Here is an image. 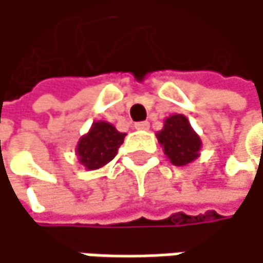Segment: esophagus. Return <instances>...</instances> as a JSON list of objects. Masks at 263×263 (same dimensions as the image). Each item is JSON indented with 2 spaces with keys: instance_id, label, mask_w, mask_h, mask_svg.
I'll return each instance as SVG.
<instances>
[{
  "instance_id": "obj_1",
  "label": "esophagus",
  "mask_w": 263,
  "mask_h": 263,
  "mask_svg": "<svg viewBox=\"0 0 263 263\" xmlns=\"http://www.w3.org/2000/svg\"><path fill=\"white\" fill-rule=\"evenodd\" d=\"M136 129H139V130H148L149 129V121H139V123H136Z\"/></svg>"
}]
</instances>
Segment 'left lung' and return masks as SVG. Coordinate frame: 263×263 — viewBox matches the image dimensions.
<instances>
[{
    "instance_id": "left-lung-1",
    "label": "left lung",
    "mask_w": 263,
    "mask_h": 263,
    "mask_svg": "<svg viewBox=\"0 0 263 263\" xmlns=\"http://www.w3.org/2000/svg\"><path fill=\"white\" fill-rule=\"evenodd\" d=\"M165 154L176 166H185L199 157L200 139L193 130L186 117L176 114L166 118L165 127L157 134Z\"/></svg>"
}]
</instances>
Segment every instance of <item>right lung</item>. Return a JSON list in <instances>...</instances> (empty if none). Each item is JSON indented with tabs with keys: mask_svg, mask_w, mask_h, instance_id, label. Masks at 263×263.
<instances>
[{
	"mask_svg": "<svg viewBox=\"0 0 263 263\" xmlns=\"http://www.w3.org/2000/svg\"><path fill=\"white\" fill-rule=\"evenodd\" d=\"M123 133L106 123V121H95L89 130V134L81 137L77 146V154L80 163L84 165L87 170H98L109 163L118 153L124 140Z\"/></svg>",
	"mask_w": 263,
	"mask_h": 263,
	"instance_id": "1",
	"label": "right lung"
}]
</instances>
